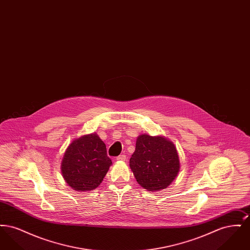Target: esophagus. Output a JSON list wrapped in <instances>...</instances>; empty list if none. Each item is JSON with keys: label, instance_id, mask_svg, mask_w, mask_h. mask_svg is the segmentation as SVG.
<instances>
[{"label": "esophagus", "instance_id": "1", "mask_svg": "<svg viewBox=\"0 0 250 250\" xmlns=\"http://www.w3.org/2000/svg\"><path fill=\"white\" fill-rule=\"evenodd\" d=\"M116 159L119 160V161H125V160L126 159V155H124V154H123V155H120Z\"/></svg>", "mask_w": 250, "mask_h": 250}]
</instances>
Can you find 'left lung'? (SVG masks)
Segmentation results:
<instances>
[{"mask_svg":"<svg viewBox=\"0 0 250 250\" xmlns=\"http://www.w3.org/2000/svg\"><path fill=\"white\" fill-rule=\"evenodd\" d=\"M129 166L143 188L165 189L176 178L180 169L176 147L162 136L142 134L137 139Z\"/></svg>","mask_w":250,"mask_h":250,"instance_id":"8db88e82","label":"left lung"}]
</instances>
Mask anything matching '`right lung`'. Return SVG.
<instances>
[{
  "instance_id": "1",
  "label": "right lung",
  "mask_w": 250,
  "mask_h": 250,
  "mask_svg": "<svg viewBox=\"0 0 250 250\" xmlns=\"http://www.w3.org/2000/svg\"><path fill=\"white\" fill-rule=\"evenodd\" d=\"M111 164L105 143L93 133L70 143L62 157L61 170L74 190L85 192L95 189L102 183Z\"/></svg>"
}]
</instances>
